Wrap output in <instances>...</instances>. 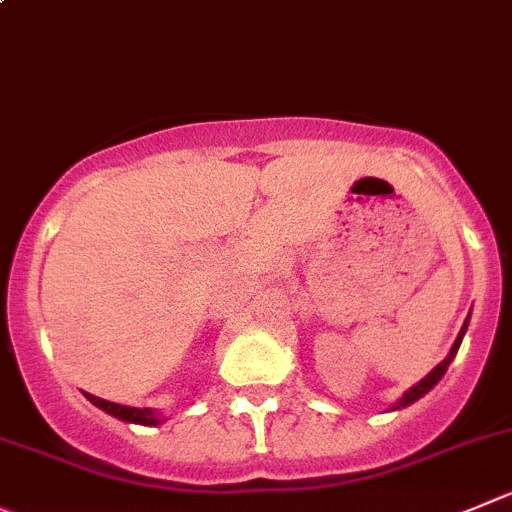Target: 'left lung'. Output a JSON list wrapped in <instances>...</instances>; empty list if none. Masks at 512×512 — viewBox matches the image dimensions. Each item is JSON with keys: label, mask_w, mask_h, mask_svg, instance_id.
Returning <instances> with one entry per match:
<instances>
[{"label": "left lung", "mask_w": 512, "mask_h": 512, "mask_svg": "<svg viewBox=\"0 0 512 512\" xmlns=\"http://www.w3.org/2000/svg\"><path fill=\"white\" fill-rule=\"evenodd\" d=\"M467 319H470V316H467ZM465 329H467V321H465V324H462V332L457 334L455 344H452V349H450V354H447V357H445V362H440V364H437V367L432 369V372L427 374V377L422 379V382H417L415 387H412L410 392H407L405 397L399 399L397 405H394V410H399V407H407V405H412V402H417V399H420L422 394H427V392H430L432 387H435L437 382H440V379H442V374H445V372H447V367H450L452 357H455V354H457V349H460V342H462V334H465Z\"/></svg>", "instance_id": "1"}]
</instances>
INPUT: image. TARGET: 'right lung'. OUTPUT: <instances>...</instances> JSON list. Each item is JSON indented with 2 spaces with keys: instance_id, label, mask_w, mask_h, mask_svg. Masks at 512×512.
Segmentation results:
<instances>
[{
  "instance_id": "add662e5",
  "label": "right lung",
  "mask_w": 512,
  "mask_h": 512,
  "mask_svg": "<svg viewBox=\"0 0 512 512\" xmlns=\"http://www.w3.org/2000/svg\"><path fill=\"white\" fill-rule=\"evenodd\" d=\"M92 405L105 410L107 415L118 417L123 422H135V425H158V415L153 410H145V407H125V405H115V402H107V399L95 397V394H87Z\"/></svg>"
}]
</instances>
